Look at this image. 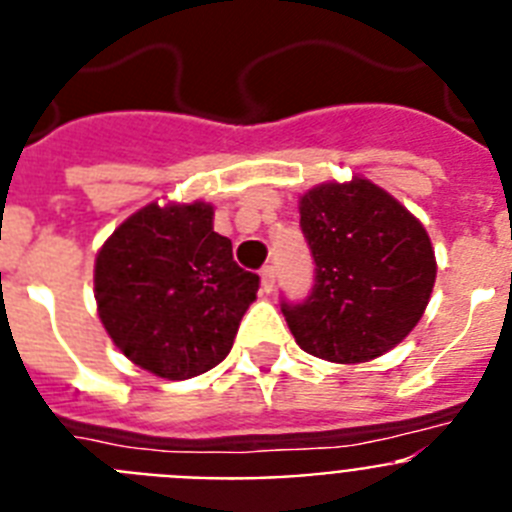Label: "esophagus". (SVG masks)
Listing matches in <instances>:
<instances>
[{
  "label": "esophagus",
  "instance_id": "esophagus-1",
  "mask_svg": "<svg viewBox=\"0 0 512 512\" xmlns=\"http://www.w3.org/2000/svg\"><path fill=\"white\" fill-rule=\"evenodd\" d=\"M276 268L273 265H265L263 270H260V281H263V291L265 294H270V291L276 289Z\"/></svg>",
  "mask_w": 512,
  "mask_h": 512
}]
</instances>
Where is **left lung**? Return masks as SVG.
Returning a JSON list of instances; mask_svg holds the SVG:
<instances>
[{
  "label": "left lung",
  "instance_id": "left-lung-1",
  "mask_svg": "<svg viewBox=\"0 0 512 512\" xmlns=\"http://www.w3.org/2000/svg\"><path fill=\"white\" fill-rule=\"evenodd\" d=\"M299 213L315 283L302 302H281L296 343L338 364L393 349L414 330L435 286L422 223L367 179L320 184L302 197Z\"/></svg>",
  "mask_w": 512,
  "mask_h": 512
}]
</instances>
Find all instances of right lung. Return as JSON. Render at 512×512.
<instances>
[{
	"label": "right lung",
	"mask_w": 512,
	"mask_h": 512,
	"mask_svg": "<svg viewBox=\"0 0 512 512\" xmlns=\"http://www.w3.org/2000/svg\"><path fill=\"white\" fill-rule=\"evenodd\" d=\"M260 276L239 268L205 203L137 210L96 257L103 328L127 359L166 380L229 356Z\"/></svg>",
	"instance_id": "right-lung-1"
}]
</instances>
